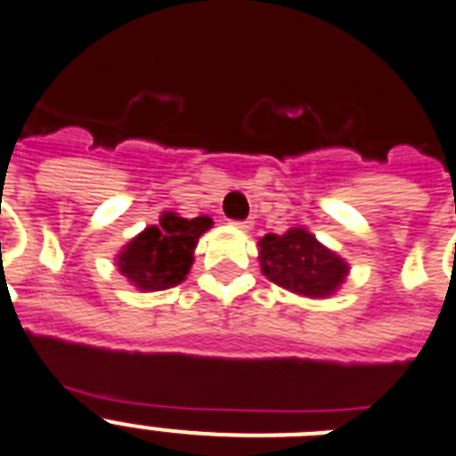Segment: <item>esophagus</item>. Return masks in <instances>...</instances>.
Listing matches in <instances>:
<instances>
[{"label":"esophagus","instance_id":"esophagus-1","mask_svg":"<svg viewBox=\"0 0 456 456\" xmlns=\"http://www.w3.org/2000/svg\"><path fill=\"white\" fill-rule=\"evenodd\" d=\"M232 225L240 228V231H248V228H251V221H232Z\"/></svg>","mask_w":456,"mask_h":456}]
</instances>
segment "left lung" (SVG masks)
<instances>
[{"instance_id":"left-lung-1","label":"left lung","mask_w":456,"mask_h":456,"mask_svg":"<svg viewBox=\"0 0 456 456\" xmlns=\"http://www.w3.org/2000/svg\"><path fill=\"white\" fill-rule=\"evenodd\" d=\"M260 263L269 281L304 297H329L347 276V265L304 228L265 235Z\"/></svg>"}]
</instances>
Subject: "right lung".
Listing matches in <instances>:
<instances>
[{"label":"right lung","instance_id":"1","mask_svg":"<svg viewBox=\"0 0 456 456\" xmlns=\"http://www.w3.org/2000/svg\"><path fill=\"white\" fill-rule=\"evenodd\" d=\"M209 225V216L183 219L173 212H164L159 225L146 228L120 251L116 260L120 273L146 292L183 283L191 267L193 248Z\"/></svg>","mask_w":456,"mask_h":456}]
</instances>
